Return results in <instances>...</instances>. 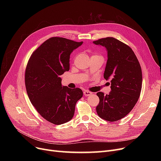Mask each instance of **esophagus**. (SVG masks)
Returning a JSON list of instances; mask_svg holds the SVG:
<instances>
[{"label": "esophagus", "mask_w": 161, "mask_h": 161, "mask_svg": "<svg viewBox=\"0 0 161 161\" xmlns=\"http://www.w3.org/2000/svg\"><path fill=\"white\" fill-rule=\"evenodd\" d=\"M83 95L85 96H90L92 95V92L89 91H83Z\"/></svg>", "instance_id": "1"}]
</instances>
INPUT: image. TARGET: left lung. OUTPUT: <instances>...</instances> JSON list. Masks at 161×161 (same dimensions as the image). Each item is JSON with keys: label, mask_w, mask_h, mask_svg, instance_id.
<instances>
[{"label": "left lung", "mask_w": 161, "mask_h": 161, "mask_svg": "<svg viewBox=\"0 0 161 161\" xmlns=\"http://www.w3.org/2000/svg\"><path fill=\"white\" fill-rule=\"evenodd\" d=\"M108 51V61L104 78L111 79V92L97 93L99 104L98 115L108 121H116L125 117L136 105L140 97L142 73L138 58L132 49L113 37L93 41Z\"/></svg>", "instance_id": "left-lung-1"}]
</instances>
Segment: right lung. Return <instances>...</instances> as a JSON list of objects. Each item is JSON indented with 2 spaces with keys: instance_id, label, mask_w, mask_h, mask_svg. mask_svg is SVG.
I'll use <instances>...</instances> for the list:
<instances>
[{
  "instance_id": "1",
  "label": "right lung",
  "mask_w": 161,
  "mask_h": 161,
  "mask_svg": "<svg viewBox=\"0 0 161 161\" xmlns=\"http://www.w3.org/2000/svg\"><path fill=\"white\" fill-rule=\"evenodd\" d=\"M83 44L62 37H52L34 52L25 74V87L32 104L47 121L61 125L74 116L80 88L62 86L60 75L70 69V55Z\"/></svg>"
}]
</instances>
